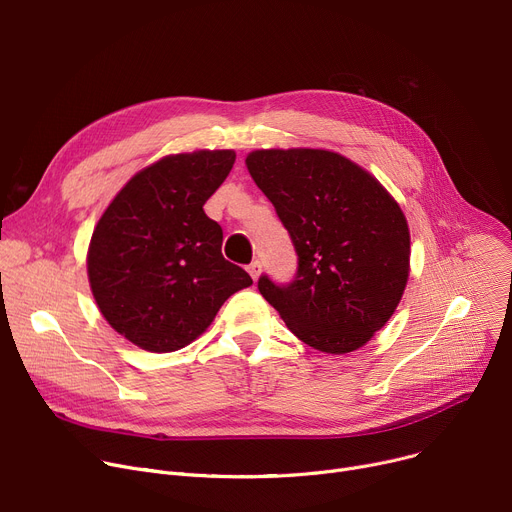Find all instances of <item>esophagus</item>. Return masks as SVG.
Instances as JSON below:
<instances>
[{
	"label": "esophagus",
	"mask_w": 512,
	"mask_h": 512,
	"mask_svg": "<svg viewBox=\"0 0 512 512\" xmlns=\"http://www.w3.org/2000/svg\"><path fill=\"white\" fill-rule=\"evenodd\" d=\"M247 271H249L253 280H257V278H259V271H261V263L255 259L253 263H249V265H247Z\"/></svg>",
	"instance_id": "obj_1"
}]
</instances>
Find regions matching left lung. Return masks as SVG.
<instances>
[{
  "instance_id": "left-lung-1",
  "label": "left lung",
  "mask_w": 512,
  "mask_h": 512,
  "mask_svg": "<svg viewBox=\"0 0 512 512\" xmlns=\"http://www.w3.org/2000/svg\"><path fill=\"white\" fill-rule=\"evenodd\" d=\"M247 168L298 257L290 282L259 278L261 296L311 348H362L393 315L410 276V230L397 201L327 150H257Z\"/></svg>"
}]
</instances>
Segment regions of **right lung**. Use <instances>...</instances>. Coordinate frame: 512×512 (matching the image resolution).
<instances>
[{
    "label": "right lung",
    "mask_w": 512,
    "mask_h": 512,
    "mask_svg": "<svg viewBox=\"0 0 512 512\" xmlns=\"http://www.w3.org/2000/svg\"><path fill=\"white\" fill-rule=\"evenodd\" d=\"M232 150L166 156L140 170L98 220L88 278L109 325L148 352L191 344L228 296L253 284L224 259L206 203L232 170Z\"/></svg>",
    "instance_id": "right-lung-1"
}]
</instances>
